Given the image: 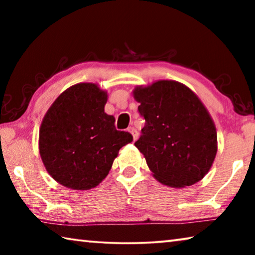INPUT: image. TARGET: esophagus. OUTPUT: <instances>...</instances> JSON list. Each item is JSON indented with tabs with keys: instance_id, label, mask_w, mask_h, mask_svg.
Wrapping results in <instances>:
<instances>
[{
	"instance_id": "1",
	"label": "esophagus",
	"mask_w": 255,
	"mask_h": 255,
	"mask_svg": "<svg viewBox=\"0 0 255 255\" xmlns=\"http://www.w3.org/2000/svg\"><path fill=\"white\" fill-rule=\"evenodd\" d=\"M128 131H129V132H130V133H131V135H132V138H133V140H136V139H137V138H138V131L136 130V129H135V128H133V127H129V128H128Z\"/></svg>"
}]
</instances>
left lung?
<instances>
[{
  "instance_id": "1",
  "label": "left lung",
  "mask_w": 255,
  "mask_h": 255,
  "mask_svg": "<svg viewBox=\"0 0 255 255\" xmlns=\"http://www.w3.org/2000/svg\"><path fill=\"white\" fill-rule=\"evenodd\" d=\"M133 98L145 126L135 146L162 184L183 188L208 173L217 153V131L195 92L176 81L137 86Z\"/></svg>"
}]
</instances>
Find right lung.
I'll return each instance as SVG.
<instances>
[{
    "mask_svg": "<svg viewBox=\"0 0 255 255\" xmlns=\"http://www.w3.org/2000/svg\"><path fill=\"white\" fill-rule=\"evenodd\" d=\"M108 94L94 83H79L56 99L42 119L39 153L55 181L73 190H89L109 173L119 149L132 141L107 115Z\"/></svg>",
    "mask_w": 255,
    "mask_h": 255,
    "instance_id": "right-lung-1",
    "label": "right lung"
}]
</instances>
